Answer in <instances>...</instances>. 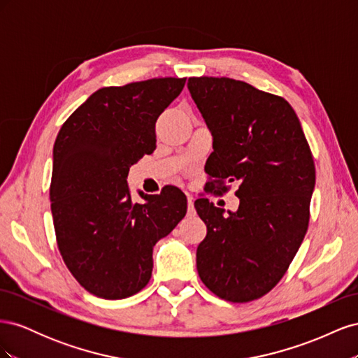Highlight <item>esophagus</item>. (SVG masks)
I'll use <instances>...</instances> for the list:
<instances>
[{
  "mask_svg": "<svg viewBox=\"0 0 358 358\" xmlns=\"http://www.w3.org/2000/svg\"><path fill=\"white\" fill-rule=\"evenodd\" d=\"M188 215H196V208H194V199L192 196H188Z\"/></svg>",
  "mask_w": 358,
  "mask_h": 358,
  "instance_id": "obj_1",
  "label": "esophagus"
}]
</instances>
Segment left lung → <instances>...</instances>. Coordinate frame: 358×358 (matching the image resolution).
<instances>
[{"label":"left lung","mask_w":358,"mask_h":358,"mask_svg":"<svg viewBox=\"0 0 358 358\" xmlns=\"http://www.w3.org/2000/svg\"><path fill=\"white\" fill-rule=\"evenodd\" d=\"M192 100L213 134L206 167L212 182H239L241 204L224 215L194 203L208 234L197 270L215 296L252 301L272 289L305 239L315 164L296 112L282 96L230 78H189ZM221 192V194H222Z\"/></svg>","instance_id":"8db88e82"}]
</instances>
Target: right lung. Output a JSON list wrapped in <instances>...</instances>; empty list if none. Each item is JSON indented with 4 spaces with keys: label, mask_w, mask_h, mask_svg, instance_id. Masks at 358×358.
Segmentation results:
<instances>
[{
    "label": "right lung",
    "mask_w": 358,
    "mask_h": 358,
    "mask_svg": "<svg viewBox=\"0 0 358 358\" xmlns=\"http://www.w3.org/2000/svg\"><path fill=\"white\" fill-rule=\"evenodd\" d=\"M187 79L161 78L95 91L53 145L50 209L64 263L91 294L134 296L152 276V249L187 213L176 187L129 196V167L155 150V122Z\"/></svg>",
    "instance_id": "1"
}]
</instances>
